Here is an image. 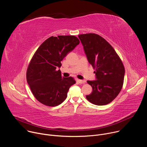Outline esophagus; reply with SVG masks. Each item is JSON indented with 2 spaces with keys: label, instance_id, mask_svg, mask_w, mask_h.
<instances>
[{
  "label": "esophagus",
  "instance_id": "34e87169",
  "mask_svg": "<svg viewBox=\"0 0 147 147\" xmlns=\"http://www.w3.org/2000/svg\"><path fill=\"white\" fill-rule=\"evenodd\" d=\"M86 82V81L85 80H78V82L80 84H84V83H85Z\"/></svg>",
  "mask_w": 147,
  "mask_h": 147
}]
</instances>
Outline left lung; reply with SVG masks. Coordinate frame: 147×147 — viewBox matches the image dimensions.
<instances>
[{
    "label": "left lung",
    "instance_id": "obj_1",
    "mask_svg": "<svg viewBox=\"0 0 147 147\" xmlns=\"http://www.w3.org/2000/svg\"><path fill=\"white\" fill-rule=\"evenodd\" d=\"M88 62L95 69L96 80L87 81L92 92L86 98L101 106L115 99L123 85L125 70L113 48L103 38L96 34L78 35Z\"/></svg>",
    "mask_w": 147,
    "mask_h": 147
}]
</instances>
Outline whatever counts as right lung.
I'll return each mask as SVG.
<instances>
[{"mask_svg":"<svg viewBox=\"0 0 147 147\" xmlns=\"http://www.w3.org/2000/svg\"><path fill=\"white\" fill-rule=\"evenodd\" d=\"M80 44L73 35L51 36L33 55L27 68V81L35 98L48 107H56L67 98L70 87L76 83L71 77H63L57 70L64 57Z\"/></svg>","mask_w":147,"mask_h":147,"instance_id":"1","label":"right lung"}]
</instances>
